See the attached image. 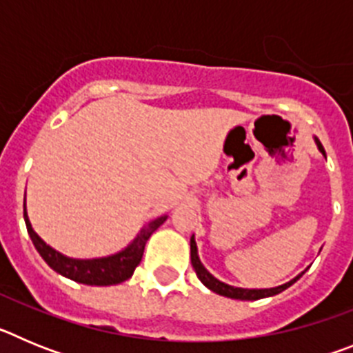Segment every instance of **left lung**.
Wrapping results in <instances>:
<instances>
[{
  "label": "left lung",
  "mask_w": 353,
  "mask_h": 353,
  "mask_svg": "<svg viewBox=\"0 0 353 353\" xmlns=\"http://www.w3.org/2000/svg\"><path fill=\"white\" fill-rule=\"evenodd\" d=\"M314 143H316L318 150L322 152V155H325V150H323L322 143H320V139L314 136ZM191 263L192 267H194L196 270V276H198V279L201 283H203L205 286H207L208 290H212V292L219 293V295H223V297H230V299H239V301H258V299H265V297H272V295H277V293L285 292L288 286H292L293 283L297 281V279H301L302 274H299L297 277H293L292 281L285 283V285L281 286H274V288H239V286H232V285H226V283L219 281L217 277L212 276L210 272H208L207 269L203 267V263H201V260H199L198 256V245H196V240H194V235L191 236Z\"/></svg>",
  "instance_id": "left-lung-1"
}]
</instances>
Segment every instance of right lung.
Here are the masks:
<instances>
[{
    "instance_id": "add662e5",
    "label": "right lung",
    "mask_w": 353,
    "mask_h": 353,
    "mask_svg": "<svg viewBox=\"0 0 353 353\" xmlns=\"http://www.w3.org/2000/svg\"><path fill=\"white\" fill-rule=\"evenodd\" d=\"M168 219V215H161L157 219L150 221L148 224L139 230L136 239L127 245L125 249L114 252L111 256H102V258H90V260H81V258H70L61 254L60 251L52 249L51 245L46 244L37 232L33 230L30 223L26 212V196H24V223H26L28 235H30L31 242L39 251L40 256L43 261L56 270L61 276L68 277L72 281L83 283V285L90 286H111L118 285V283L127 281L134 274V269L138 267L139 261L145 252L146 240L152 236V233L161 226L164 221Z\"/></svg>"
}]
</instances>
